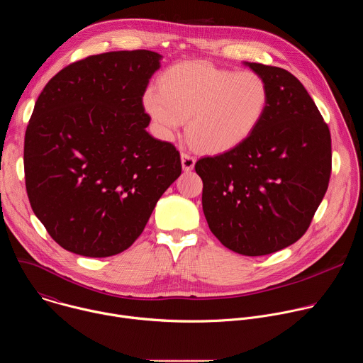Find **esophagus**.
I'll list each match as a JSON object with an SVG mask.
<instances>
[{
    "mask_svg": "<svg viewBox=\"0 0 363 363\" xmlns=\"http://www.w3.org/2000/svg\"><path fill=\"white\" fill-rule=\"evenodd\" d=\"M195 162H196V160L194 157H191V155H188V153L181 155V164H182L184 171H186V172L192 171L195 167Z\"/></svg>",
    "mask_w": 363,
    "mask_h": 363,
    "instance_id": "esophagus-1",
    "label": "esophagus"
}]
</instances>
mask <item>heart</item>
Instances as JSON below:
<instances>
[{
    "instance_id": "obj_1",
    "label": "heart",
    "mask_w": 363,
    "mask_h": 363,
    "mask_svg": "<svg viewBox=\"0 0 363 363\" xmlns=\"http://www.w3.org/2000/svg\"><path fill=\"white\" fill-rule=\"evenodd\" d=\"M160 90L142 97L145 112L164 139H172L188 121L191 143L220 155L245 143L266 118L270 90L255 72H234L205 62H185L165 70Z\"/></svg>"
}]
</instances>
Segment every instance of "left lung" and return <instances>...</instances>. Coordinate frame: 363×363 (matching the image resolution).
<instances>
[{
    "label": "left lung",
    "mask_w": 363,
    "mask_h": 363,
    "mask_svg": "<svg viewBox=\"0 0 363 363\" xmlns=\"http://www.w3.org/2000/svg\"><path fill=\"white\" fill-rule=\"evenodd\" d=\"M269 84L264 121L237 149L201 158L202 210L211 233L241 255H267L296 242L320 205L332 171L328 125L287 70L244 62Z\"/></svg>",
    "instance_id": "1"
}]
</instances>
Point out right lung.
Returning <instances> with one entry per match:
<instances>
[{
    "instance_id": "right-lung-1",
    "label": "right lung",
    "mask_w": 363,
    "mask_h": 363,
    "mask_svg": "<svg viewBox=\"0 0 363 363\" xmlns=\"http://www.w3.org/2000/svg\"><path fill=\"white\" fill-rule=\"evenodd\" d=\"M161 60L149 50L90 56L40 93L24 139L26 186L65 250L99 258L125 251L181 175L177 147L146 130L142 97Z\"/></svg>"
}]
</instances>
